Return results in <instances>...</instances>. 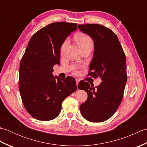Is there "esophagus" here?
Instances as JSON below:
<instances>
[{
	"label": "esophagus",
	"instance_id": "esophagus-1",
	"mask_svg": "<svg viewBox=\"0 0 147 147\" xmlns=\"http://www.w3.org/2000/svg\"><path fill=\"white\" fill-rule=\"evenodd\" d=\"M76 86L78 87V83L80 82V80L79 79H76Z\"/></svg>",
	"mask_w": 147,
	"mask_h": 147
}]
</instances>
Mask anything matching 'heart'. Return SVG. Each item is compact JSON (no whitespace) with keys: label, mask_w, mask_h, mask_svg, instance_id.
Returning a JSON list of instances; mask_svg holds the SVG:
<instances>
[{"label":"heart","mask_w":147,"mask_h":147,"mask_svg":"<svg viewBox=\"0 0 147 147\" xmlns=\"http://www.w3.org/2000/svg\"><path fill=\"white\" fill-rule=\"evenodd\" d=\"M76 40L80 49H82L84 47H86L87 45L93 44L92 38L89 35H86V34H80V35H77L76 36ZM68 43H69V40L65 39L64 41V42L62 43V45L61 46V49H60L61 54H63L64 53L65 49L66 48Z\"/></svg>","instance_id":"obj_1"}]
</instances>
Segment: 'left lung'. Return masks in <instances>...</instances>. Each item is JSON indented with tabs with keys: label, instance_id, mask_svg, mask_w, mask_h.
Returning <instances> with one entry per match:
<instances>
[{
	"label": "left lung",
	"instance_id": "8db88e82",
	"mask_svg": "<svg viewBox=\"0 0 147 147\" xmlns=\"http://www.w3.org/2000/svg\"><path fill=\"white\" fill-rule=\"evenodd\" d=\"M78 28L94 42L88 76L100 77L102 80L95 87L85 81L79 83L78 88L88 94L86 100L80 105V111L86 120L100 123L115 113L123 99L127 81L126 55L117 36L108 28L86 24H79Z\"/></svg>",
	"mask_w": 147,
	"mask_h": 147
}]
</instances>
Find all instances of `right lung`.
Listing matches in <instances>:
<instances>
[{"instance_id":"right-lung-1","label":"right lung","mask_w":147,"mask_h":147,"mask_svg":"<svg viewBox=\"0 0 147 147\" xmlns=\"http://www.w3.org/2000/svg\"><path fill=\"white\" fill-rule=\"evenodd\" d=\"M76 23L57 22L42 28L31 38L20 65L19 90L26 111L40 121H50L60 114L64 100L77 89L75 79L53 76L59 64L60 49Z\"/></svg>"}]
</instances>
